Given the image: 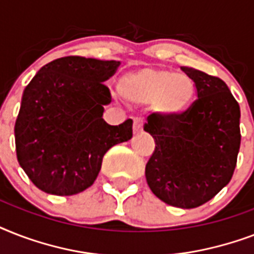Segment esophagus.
<instances>
[{"instance_id": "34e87169", "label": "esophagus", "mask_w": 254, "mask_h": 254, "mask_svg": "<svg viewBox=\"0 0 254 254\" xmlns=\"http://www.w3.org/2000/svg\"><path fill=\"white\" fill-rule=\"evenodd\" d=\"M143 130V123L141 120H134V123H133V133L134 134H138L141 131Z\"/></svg>"}]
</instances>
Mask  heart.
Instances as JSON below:
<instances>
[{"instance_id":"1","label":"heart","mask_w":254,"mask_h":254,"mask_svg":"<svg viewBox=\"0 0 254 254\" xmlns=\"http://www.w3.org/2000/svg\"><path fill=\"white\" fill-rule=\"evenodd\" d=\"M120 96L134 105H153L170 123L185 119L195 105L196 85L187 75L143 68L125 73L119 81Z\"/></svg>"}]
</instances>
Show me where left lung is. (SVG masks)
<instances>
[{"mask_svg":"<svg viewBox=\"0 0 254 254\" xmlns=\"http://www.w3.org/2000/svg\"><path fill=\"white\" fill-rule=\"evenodd\" d=\"M196 85L197 100L185 119L161 116L143 129L155 149L146 163L147 185L155 196L179 208L211 200L232 179L240 150V107L224 81L199 69L182 67Z\"/></svg>","mask_w":254,"mask_h":254,"instance_id":"8db88e82","label":"left lung"}]
</instances>
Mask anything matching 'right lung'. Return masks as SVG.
<instances>
[{
    "label": "right lung",
    "mask_w": 254,
    "mask_h": 254,
    "mask_svg": "<svg viewBox=\"0 0 254 254\" xmlns=\"http://www.w3.org/2000/svg\"><path fill=\"white\" fill-rule=\"evenodd\" d=\"M120 62L64 57L43 65L23 91L14 134L21 167L38 189L68 196L93 185L104 154L133 135V121H104V81Z\"/></svg>",
    "instance_id": "1"
}]
</instances>
